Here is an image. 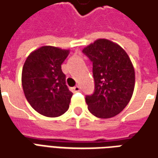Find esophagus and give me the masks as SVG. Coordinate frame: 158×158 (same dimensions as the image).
I'll return each instance as SVG.
<instances>
[{
	"label": "esophagus",
	"instance_id": "34e87169",
	"mask_svg": "<svg viewBox=\"0 0 158 158\" xmlns=\"http://www.w3.org/2000/svg\"><path fill=\"white\" fill-rule=\"evenodd\" d=\"M72 90H73V92H78V91L80 90V87H79V85H76V86H74L72 89Z\"/></svg>",
	"mask_w": 158,
	"mask_h": 158
}]
</instances>
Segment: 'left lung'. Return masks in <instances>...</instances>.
<instances>
[{"label": "left lung", "mask_w": 158, "mask_h": 158, "mask_svg": "<svg viewBox=\"0 0 158 158\" xmlns=\"http://www.w3.org/2000/svg\"><path fill=\"white\" fill-rule=\"evenodd\" d=\"M92 62L94 93L85 97L88 110L98 118H111L128 104L135 85V72L128 55L108 39H98L82 50Z\"/></svg>", "instance_id": "8db88e82"}]
</instances>
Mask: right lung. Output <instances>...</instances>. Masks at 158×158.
<instances>
[{"label":"right lung","instance_id":"1","mask_svg":"<svg viewBox=\"0 0 158 158\" xmlns=\"http://www.w3.org/2000/svg\"><path fill=\"white\" fill-rule=\"evenodd\" d=\"M68 54L69 49L43 46L31 53L24 64L21 80L25 98L47 117H58L69 108L73 93L61 71Z\"/></svg>","mask_w":158,"mask_h":158}]
</instances>
